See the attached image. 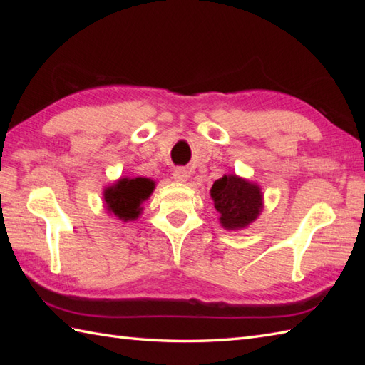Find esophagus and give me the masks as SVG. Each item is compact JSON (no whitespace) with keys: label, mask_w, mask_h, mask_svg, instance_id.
<instances>
[{"label":"esophagus","mask_w":365,"mask_h":365,"mask_svg":"<svg viewBox=\"0 0 365 365\" xmlns=\"http://www.w3.org/2000/svg\"><path fill=\"white\" fill-rule=\"evenodd\" d=\"M173 177H174V180H177V182H187L190 174L185 168H177V169H174Z\"/></svg>","instance_id":"esophagus-1"}]
</instances>
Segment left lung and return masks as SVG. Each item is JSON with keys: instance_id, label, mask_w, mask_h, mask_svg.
<instances>
[{"instance_id": "8db88e82", "label": "left lung", "mask_w": 365, "mask_h": 365, "mask_svg": "<svg viewBox=\"0 0 365 365\" xmlns=\"http://www.w3.org/2000/svg\"><path fill=\"white\" fill-rule=\"evenodd\" d=\"M210 196L221 215V226L227 230L250 226L263 208V195L259 185L235 174L218 178L210 190Z\"/></svg>"}]
</instances>
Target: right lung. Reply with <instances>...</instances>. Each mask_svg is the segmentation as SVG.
Masks as SVG:
<instances>
[{
  "label": "right lung",
  "instance_id": "1",
  "mask_svg": "<svg viewBox=\"0 0 365 365\" xmlns=\"http://www.w3.org/2000/svg\"><path fill=\"white\" fill-rule=\"evenodd\" d=\"M155 182L145 177H123L103 191L106 210L122 221H135L143 212V202L150 197Z\"/></svg>",
  "mask_w": 365,
  "mask_h": 365
}]
</instances>
